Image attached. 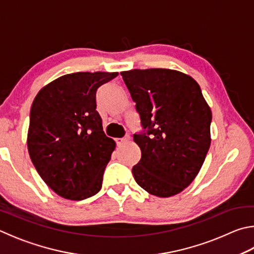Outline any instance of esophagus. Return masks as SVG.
Instances as JSON below:
<instances>
[{"mask_svg": "<svg viewBox=\"0 0 254 254\" xmlns=\"http://www.w3.org/2000/svg\"><path fill=\"white\" fill-rule=\"evenodd\" d=\"M128 139H130V136L127 135V136L122 137V139H117V140H115V142H117V145H118V146H121L122 144H124V143L127 142Z\"/></svg>", "mask_w": 254, "mask_h": 254, "instance_id": "obj_1", "label": "esophagus"}]
</instances>
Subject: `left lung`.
<instances>
[{
    "instance_id": "8db88e82",
    "label": "left lung",
    "mask_w": 254,
    "mask_h": 254,
    "mask_svg": "<svg viewBox=\"0 0 254 254\" xmlns=\"http://www.w3.org/2000/svg\"><path fill=\"white\" fill-rule=\"evenodd\" d=\"M121 75L143 128L133 135L141 149L132 168L135 182L152 195L178 194L199 173L211 144L212 113L200 85L169 68H135Z\"/></svg>"
}]
</instances>
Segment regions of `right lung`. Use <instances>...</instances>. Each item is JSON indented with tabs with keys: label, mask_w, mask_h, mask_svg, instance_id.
Returning <instances> with one entry per match:
<instances>
[{
	"label": "right lung",
	"mask_w": 254,
	"mask_h": 254,
	"mask_svg": "<svg viewBox=\"0 0 254 254\" xmlns=\"http://www.w3.org/2000/svg\"><path fill=\"white\" fill-rule=\"evenodd\" d=\"M119 73L63 75L35 96L27 149L43 181L60 196L81 201L102 188L115 142L105 135L96 111V91Z\"/></svg>",
	"instance_id": "1"
}]
</instances>
